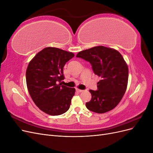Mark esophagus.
<instances>
[{
  "label": "esophagus",
  "mask_w": 153,
  "mask_h": 153,
  "mask_svg": "<svg viewBox=\"0 0 153 153\" xmlns=\"http://www.w3.org/2000/svg\"><path fill=\"white\" fill-rule=\"evenodd\" d=\"M76 91L78 92H82L83 91V90H81V89H76Z\"/></svg>",
  "instance_id": "1"
}]
</instances>
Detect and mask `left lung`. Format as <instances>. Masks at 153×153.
I'll return each instance as SVG.
<instances>
[{
  "label": "left lung",
  "mask_w": 153,
  "mask_h": 153,
  "mask_svg": "<svg viewBox=\"0 0 153 153\" xmlns=\"http://www.w3.org/2000/svg\"><path fill=\"white\" fill-rule=\"evenodd\" d=\"M90 62L94 74L101 78L98 89L89 90L92 95L86 107L103 114L112 110L122 100L128 80V68L118 51L103 46L83 50L76 55Z\"/></svg>",
  "instance_id": "8db88e82"
}]
</instances>
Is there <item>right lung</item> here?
<instances>
[{
  "label": "right lung",
  "instance_id": "right-lung-1",
  "mask_svg": "<svg viewBox=\"0 0 153 153\" xmlns=\"http://www.w3.org/2000/svg\"><path fill=\"white\" fill-rule=\"evenodd\" d=\"M74 57L71 52L47 47L36 55L26 71L27 89L36 106L51 115L68 110L75 89L62 85L63 68Z\"/></svg>",
  "mask_w": 153,
  "mask_h": 153
}]
</instances>
